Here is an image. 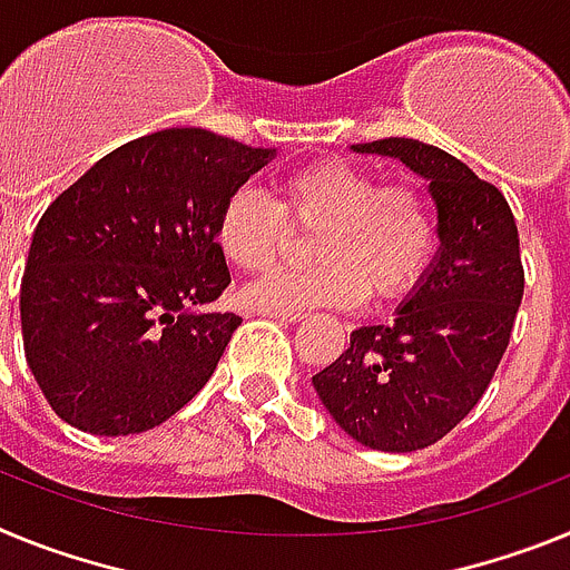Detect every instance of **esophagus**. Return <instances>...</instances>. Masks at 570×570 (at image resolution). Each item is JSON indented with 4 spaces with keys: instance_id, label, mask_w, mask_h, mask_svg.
<instances>
[{
    "instance_id": "34e87169",
    "label": "esophagus",
    "mask_w": 570,
    "mask_h": 570,
    "mask_svg": "<svg viewBox=\"0 0 570 570\" xmlns=\"http://www.w3.org/2000/svg\"><path fill=\"white\" fill-rule=\"evenodd\" d=\"M262 316H271V320H282V322H299L302 316V311H274V308H265V311H259Z\"/></svg>"
}]
</instances>
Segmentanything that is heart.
Wrapping results in <instances>:
<instances>
[{
  "mask_svg": "<svg viewBox=\"0 0 570 570\" xmlns=\"http://www.w3.org/2000/svg\"><path fill=\"white\" fill-rule=\"evenodd\" d=\"M279 203L242 185L225 196L214 236L219 254L245 274L279 256L294 225H316L305 268L271 271L245 288L250 308L302 311L314 305L394 302L414 288L436 250V214L414 179L380 183L347 159L296 165L276 179Z\"/></svg>",
  "mask_w": 570,
  "mask_h": 570,
  "instance_id": "1",
  "label": "heart"
}]
</instances>
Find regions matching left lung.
I'll use <instances>...</instances> for the list:
<instances>
[{"label":"left lung","instance_id":"left-lung-1","mask_svg":"<svg viewBox=\"0 0 570 570\" xmlns=\"http://www.w3.org/2000/svg\"><path fill=\"white\" fill-rule=\"evenodd\" d=\"M351 148L428 179L440 250L394 320L356 328L314 387L347 436L407 454L454 431L491 385L525 288L520 234L500 188L456 156L405 136Z\"/></svg>","mask_w":570,"mask_h":570}]
</instances>
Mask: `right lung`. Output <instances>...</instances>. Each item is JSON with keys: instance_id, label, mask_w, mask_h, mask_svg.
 Instances as JSON below:
<instances>
[{"instance_id": "right-lung-1", "label": "right lung", "mask_w": 570, "mask_h": 570, "mask_svg": "<svg viewBox=\"0 0 570 570\" xmlns=\"http://www.w3.org/2000/svg\"><path fill=\"white\" fill-rule=\"evenodd\" d=\"M274 154L203 128L156 130L48 205L19 314L24 360L59 420L142 434L203 391L242 325L208 311L230 285L216 214Z\"/></svg>"}]
</instances>
